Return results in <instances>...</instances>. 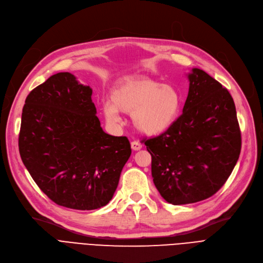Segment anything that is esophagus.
Listing matches in <instances>:
<instances>
[{
    "label": "esophagus",
    "mask_w": 263,
    "mask_h": 263,
    "mask_svg": "<svg viewBox=\"0 0 263 263\" xmlns=\"http://www.w3.org/2000/svg\"><path fill=\"white\" fill-rule=\"evenodd\" d=\"M130 145H132V148L134 149V151H139V149H141V147H142L141 143L138 141H133L130 143Z\"/></svg>",
    "instance_id": "1"
}]
</instances>
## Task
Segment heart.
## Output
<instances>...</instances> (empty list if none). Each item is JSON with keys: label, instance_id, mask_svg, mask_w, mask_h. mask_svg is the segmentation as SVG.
<instances>
[{"label": "heart", "instance_id": "obj_1", "mask_svg": "<svg viewBox=\"0 0 263 263\" xmlns=\"http://www.w3.org/2000/svg\"><path fill=\"white\" fill-rule=\"evenodd\" d=\"M182 105L183 97L176 86L141 77L119 83L111 92V102L103 104V111L111 123L119 122L120 111L132 114L137 130L158 136L176 123Z\"/></svg>", "mask_w": 263, "mask_h": 263}]
</instances>
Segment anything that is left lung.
Returning a JSON list of instances; mask_svg holds the SVG:
<instances>
[{"mask_svg": "<svg viewBox=\"0 0 263 263\" xmlns=\"http://www.w3.org/2000/svg\"><path fill=\"white\" fill-rule=\"evenodd\" d=\"M183 114L165 133L144 139L152 156V177L160 196L180 205L217 193L241 152V130L233 98L199 68L189 73Z\"/></svg>", "mask_w": 263, "mask_h": 263, "instance_id": "left-lung-1", "label": "left lung"}]
</instances>
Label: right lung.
<instances>
[{
  "mask_svg": "<svg viewBox=\"0 0 263 263\" xmlns=\"http://www.w3.org/2000/svg\"><path fill=\"white\" fill-rule=\"evenodd\" d=\"M91 96L70 72L53 74L28 95L19 134L37 186L57 204L82 211L110 201L132 154L126 137L103 130Z\"/></svg>",
  "mask_w": 263,
  "mask_h": 263,
  "instance_id": "1",
  "label": "right lung"
}]
</instances>
